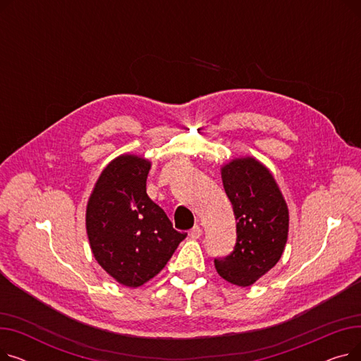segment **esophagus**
Returning <instances> with one entry per match:
<instances>
[{
  "label": "esophagus",
  "instance_id": "34e87169",
  "mask_svg": "<svg viewBox=\"0 0 361 361\" xmlns=\"http://www.w3.org/2000/svg\"><path fill=\"white\" fill-rule=\"evenodd\" d=\"M200 235H202V228H200L199 225H195L193 228H192L190 231H188V237L193 238V240H197Z\"/></svg>",
  "mask_w": 361,
  "mask_h": 361
}]
</instances>
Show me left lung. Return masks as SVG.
<instances>
[{
  "label": "left lung",
  "instance_id": "obj_1",
  "mask_svg": "<svg viewBox=\"0 0 361 361\" xmlns=\"http://www.w3.org/2000/svg\"><path fill=\"white\" fill-rule=\"evenodd\" d=\"M221 177L233 204L237 243L231 255L215 259V268L225 281L250 287L275 267L286 249L288 206L271 171L252 157L225 164Z\"/></svg>",
  "mask_w": 361,
  "mask_h": 361
}]
</instances>
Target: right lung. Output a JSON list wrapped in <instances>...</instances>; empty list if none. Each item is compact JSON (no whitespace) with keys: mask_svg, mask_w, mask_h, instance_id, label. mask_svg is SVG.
<instances>
[{"mask_svg":"<svg viewBox=\"0 0 361 361\" xmlns=\"http://www.w3.org/2000/svg\"><path fill=\"white\" fill-rule=\"evenodd\" d=\"M150 162L120 155L101 173L86 206V231L102 269L136 288L158 275L187 237L146 193Z\"/></svg>","mask_w":361,"mask_h":361,"instance_id":"obj_1","label":"right lung"}]
</instances>
